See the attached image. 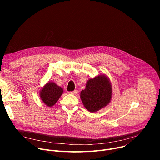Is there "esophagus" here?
Instances as JSON below:
<instances>
[{"label": "esophagus", "instance_id": "obj_1", "mask_svg": "<svg viewBox=\"0 0 160 160\" xmlns=\"http://www.w3.org/2000/svg\"><path fill=\"white\" fill-rule=\"evenodd\" d=\"M69 93H70L71 94H72V95H76V94H77V93H78V91H77V90H74V91H73L69 92Z\"/></svg>", "mask_w": 160, "mask_h": 160}]
</instances>
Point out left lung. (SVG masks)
Returning a JSON list of instances; mask_svg holds the SVG:
<instances>
[{
	"mask_svg": "<svg viewBox=\"0 0 160 160\" xmlns=\"http://www.w3.org/2000/svg\"><path fill=\"white\" fill-rule=\"evenodd\" d=\"M112 89L110 80L105 75H98L89 79L86 89L81 91L80 98L83 106L90 112H95L110 102Z\"/></svg>",
	"mask_w": 160,
	"mask_h": 160,
	"instance_id": "left-lung-1",
	"label": "left lung"
}]
</instances>
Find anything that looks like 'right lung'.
Listing matches in <instances>:
<instances>
[{
	"label": "right lung",
	"mask_w": 160,
	"mask_h": 160,
	"mask_svg": "<svg viewBox=\"0 0 160 160\" xmlns=\"http://www.w3.org/2000/svg\"><path fill=\"white\" fill-rule=\"evenodd\" d=\"M63 89L54 82H48L40 91V97L47 106H54L60 98Z\"/></svg>",
	"instance_id": "1"
}]
</instances>
